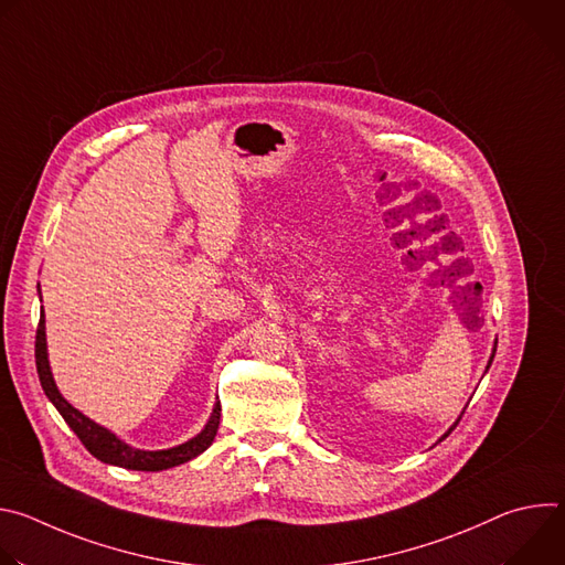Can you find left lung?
<instances>
[{"mask_svg":"<svg viewBox=\"0 0 565 565\" xmlns=\"http://www.w3.org/2000/svg\"><path fill=\"white\" fill-rule=\"evenodd\" d=\"M494 344H497V342H494ZM494 353H497V347H494ZM494 353H492V358H490V362H488V369H490V366H492V360H494ZM458 420H460V418H458ZM458 420H456V425H458ZM456 425H454V427H451V429H449V431H447V434H445V436H443V438H440V440H438V443H443V440H445V438H447V436H449V434H451V431H454V429H456Z\"/></svg>","mask_w":565,"mask_h":565,"instance_id":"8db88e82","label":"left lung"}]
</instances>
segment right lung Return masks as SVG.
I'll return each instance as SVG.
<instances>
[{"instance_id": "obj_1", "label": "right lung", "mask_w": 565, "mask_h": 565, "mask_svg": "<svg viewBox=\"0 0 565 565\" xmlns=\"http://www.w3.org/2000/svg\"><path fill=\"white\" fill-rule=\"evenodd\" d=\"M35 364H38L40 384H42L46 397L53 402V407L60 412V416L73 429V434L79 438V443L89 449V454L103 462L125 467V469H136V471H163V469H170V467H177V465H183V462L196 458L212 445V440L216 436L218 420H221L218 402L214 405L212 416L199 436H194L192 440H188L179 447L160 449V451L134 449L127 443H122L116 434H111L109 429L89 420L85 414H79L75 407L68 405L55 386V380H53V373L49 366V353H46L44 310L40 312V324H38V335H35Z\"/></svg>"}]
</instances>
